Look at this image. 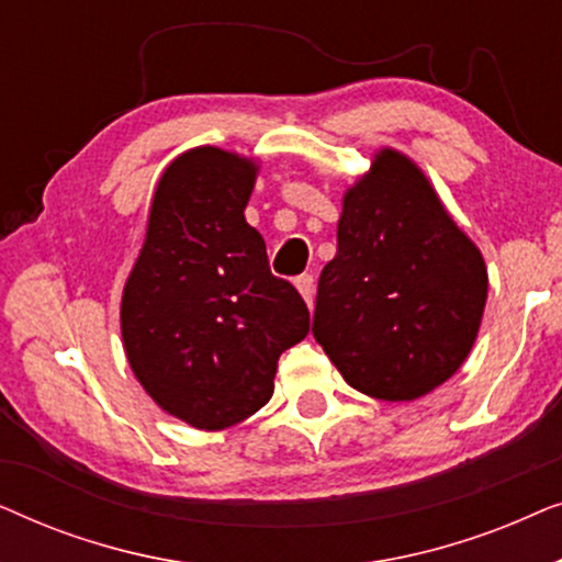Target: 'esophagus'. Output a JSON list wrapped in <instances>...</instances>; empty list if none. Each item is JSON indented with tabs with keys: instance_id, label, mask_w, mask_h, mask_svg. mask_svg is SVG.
Returning a JSON list of instances; mask_svg holds the SVG:
<instances>
[{
	"instance_id": "1",
	"label": "esophagus",
	"mask_w": 562,
	"mask_h": 562,
	"mask_svg": "<svg viewBox=\"0 0 562 562\" xmlns=\"http://www.w3.org/2000/svg\"><path fill=\"white\" fill-rule=\"evenodd\" d=\"M296 289H299V294L304 296V302L306 304H314V276L312 273H302L296 279Z\"/></svg>"
}]
</instances>
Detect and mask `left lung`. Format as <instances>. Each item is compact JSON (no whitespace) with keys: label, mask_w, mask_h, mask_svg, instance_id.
Listing matches in <instances>:
<instances>
[{"label":"left lung","mask_w":562,"mask_h":562,"mask_svg":"<svg viewBox=\"0 0 562 562\" xmlns=\"http://www.w3.org/2000/svg\"><path fill=\"white\" fill-rule=\"evenodd\" d=\"M486 294L481 250L427 176L383 148L342 199L312 335L360 394L412 402L463 366Z\"/></svg>","instance_id":"obj_1"}]
</instances>
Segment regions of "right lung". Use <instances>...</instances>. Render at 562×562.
Listing matches in <instances>:
<instances>
[{
	"label": "right lung",
	"mask_w": 562,
	"mask_h": 562,
	"mask_svg": "<svg viewBox=\"0 0 562 562\" xmlns=\"http://www.w3.org/2000/svg\"><path fill=\"white\" fill-rule=\"evenodd\" d=\"M258 166L202 145L160 176L148 233L122 294V342L160 409L196 429L248 419L273 396L283 350L310 310L276 279L245 222Z\"/></svg>",
	"instance_id": "right-lung-1"
}]
</instances>
